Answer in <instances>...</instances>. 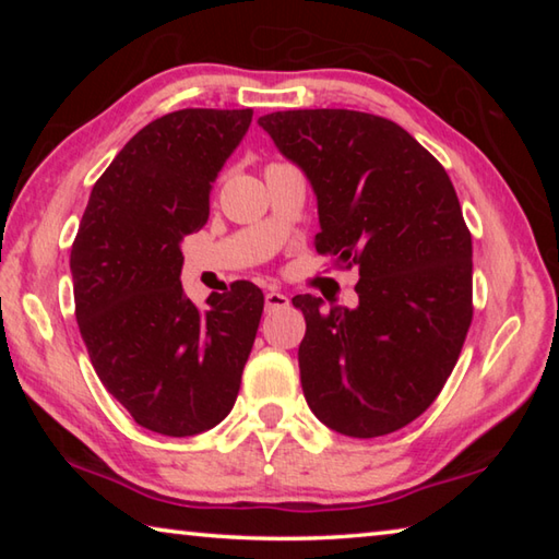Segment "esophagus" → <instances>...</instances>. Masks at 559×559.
I'll return each instance as SVG.
<instances>
[{
    "instance_id": "obj_1",
    "label": "esophagus",
    "mask_w": 559,
    "mask_h": 559,
    "mask_svg": "<svg viewBox=\"0 0 559 559\" xmlns=\"http://www.w3.org/2000/svg\"><path fill=\"white\" fill-rule=\"evenodd\" d=\"M290 300L288 296H283V293L278 290H269L266 293V310L271 313V310H281V308H288Z\"/></svg>"
}]
</instances>
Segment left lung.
<instances>
[{
    "label": "left lung",
    "instance_id": "8db88e82",
    "mask_svg": "<svg viewBox=\"0 0 559 559\" xmlns=\"http://www.w3.org/2000/svg\"><path fill=\"white\" fill-rule=\"evenodd\" d=\"M318 200L316 249L359 266L357 308L296 296L300 384L353 439L406 427L437 400L466 340L473 249L451 179L396 122L357 110L259 118Z\"/></svg>",
    "mask_w": 559,
    "mask_h": 559
}]
</instances>
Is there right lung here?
<instances>
[{"mask_svg":"<svg viewBox=\"0 0 559 559\" xmlns=\"http://www.w3.org/2000/svg\"><path fill=\"white\" fill-rule=\"evenodd\" d=\"M253 110L187 108L128 140L71 249L75 320L106 390L165 437H194L231 412L257 340L263 293L249 281L185 296L182 239L210 219L212 185Z\"/></svg>","mask_w":559,"mask_h":559,"instance_id":"obj_1","label":"right lung"}]
</instances>
